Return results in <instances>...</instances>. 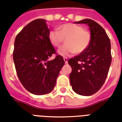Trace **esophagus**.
Returning a JSON list of instances; mask_svg holds the SVG:
<instances>
[{
  "label": "esophagus",
  "instance_id": "34e87169",
  "mask_svg": "<svg viewBox=\"0 0 122 122\" xmlns=\"http://www.w3.org/2000/svg\"><path fill=\"white\" fill-rule=\"evenodd\" d=\"M63 59H64V61H65V63L66 64L68 63V59L66 58V57H64Z\"/></svg>",
  "mask_w": 122,
  "mask_h": 122
}]
</instances>
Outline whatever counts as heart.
<instances>
[{
	"label": "heart",
	"instance_id": "obj_1",
	"mask_svg": "<svg viewBox=\"0 0 122 122\" xmlns=\"http://www.w3.org/2000/svg\"><path fill=\"white\" fill-rule=\"evenodd\" d=\"M48 39L54 46L59 48L66 39V44L60 48L59 54L68 56L71 54H81L88 48L91 41V32L77 24L66 23L61 25L57 30L49 32Z\"/></svg>",
	"mask_w": 122,
	"mask_h": 122
}]
</instances>
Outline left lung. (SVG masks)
Listing matches in <instances>:
<instances>
[{
  "label": "left lung",
  "mask_w": 122,
  "mask_h": 122,
  "mask_svg": "<svg viewBox=\"0 0 122 122\" xmlns=\"http://www.w3.org/2000/svg\"><path fill=\"white\" fill-rule=\"evenodd\" d=\"M75 23L89 25L91 41L83 52L68 59L72 67L70 85L76 93L91 96L101 89L107 78L112 61L111 42L104 29L93 20Z\"/></svg>",
  "instance_id": "1"
}]
</instances>
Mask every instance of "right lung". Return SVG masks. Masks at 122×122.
Listing matches in <instances>:
<instances>
[{
	"label": "right lung",
	"mask_w": 122,
	"mask_h": 122,
	"mask_svg": "<svg viewBox=\"0 0 122 122\" xmlns=\"http://www.w3.org/2000/svg\"><path fill=\"white\" fill-rule=\"evenodd\" d=\"M46 20H34L18 33L13 57L20 81L30 92L43 95L50 92L65 65L63 57L57 55L50 42V30ZM52 54L56 55L51 61Z\"/></svg>",
	"instance_id": "1"
}]
</instances>
